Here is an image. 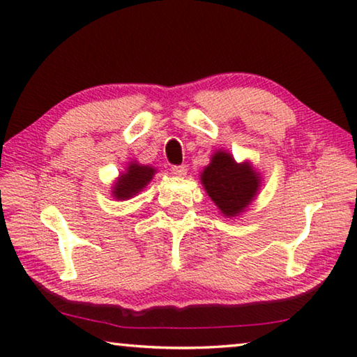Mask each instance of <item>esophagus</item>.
Returning a JSON list of instances; mask_svg holds the SVG:
<instances>
[{
    "mask_svg": "<svg viewBox=\"0 0 357 357\" xmlns=\"http://www.w3.org/2000/svg\"><path fill=\"white\" fill-rule=\"evenodd\" d=\"M186 172H188V167H186L185 165H182V166H174V167H172V174L177 175V177H185Z\"/></svg>",
    "mask_w": 357,
    "mask_h": 357,
    "instance_id": "34e87169",
    "label": "esophagus"
}]
</instances>
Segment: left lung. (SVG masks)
I'll list each match as a JSON object with an SVG mask.
<instances>
[{"instance_id": "1", "label": "left lung", "mask_w": 357, "mask_h": 357, "mask_svg": "<svg viewBox=\"0 0 357 357\" xmlns=\"http://www.w3.org/2000/svg\"><path fill=\"white\" fill-rule=\"evenodd\" d=\"M199 178L207 196L226 218L243 213L259 195L262 185V175L251 161L237 162L223 149L213 151Z\"/></svg>"}]
</instances>
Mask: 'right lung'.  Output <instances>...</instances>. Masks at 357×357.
I'll list each match as a JSON object with an SVG mask.
<instances>
[{
	"instance_id": "1",
	"label": "right lung",
	"mask_w": 357,
	"mask_h": 357,
	"mask_svg": "<svg viewBox=\"0 0 357 357\" xmlns=\"http://www.w3.org/2000/svg\"><path fill=\"white\" fill-rule=\"evenodd\" d=\"M156 172L158 169L150 165H140L137 160L128 161L125 171H121L112 183L110 195H112L114 199L119 201L131 199V197L137 196L140 191H144Z\"/></svg>"
}]
</instances>
